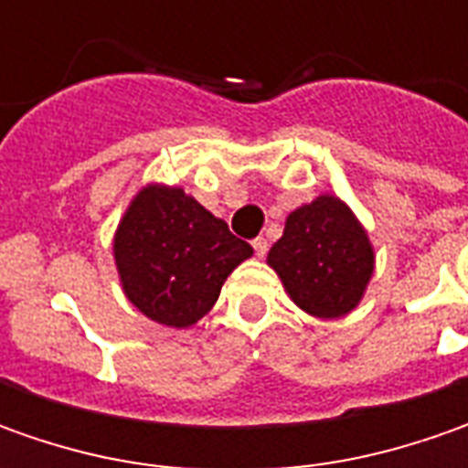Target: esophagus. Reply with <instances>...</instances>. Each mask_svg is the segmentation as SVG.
<instances>
[{
  "instance_id": "esophagus-1",
  "label": "esophagus",
  "mask_w": 468,
  "mask_h": 468,
  "mask_svg": "<svg viewBox=\"0 0 468 468\" xmlns=\"http://www.w3.org/2000/svg\"><path fill=\"white\" fill-rule=\"evenodd\" d=\"M252 247H255V255H258V258H262V255L268 252V239L258 237V239H252Z\"/></svg>"
}]
</instances>
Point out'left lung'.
Returning a JSON list of instances; mask_svg holds the SVG:
<instances>
[{
    "instance_id": "left-lung-1",
    "label": "left lung",
    "mask_w": 468,
    "mask_h": 468,
    "mask_svg": "<svg viewBox=\"0 0 468 468\" xmlns=\"http://www.w3.org/2000/svg\"><path fill=\"white\" fill-rule=\"evenodd\" d=\"M268 265L299 310L333 320L359 307L375 273V247L356 213L325 192L286 216Z\"/></svg>"
}]
</instances>
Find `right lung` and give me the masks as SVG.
<instances>
[{
	"label": "right lung",
	"instance_id": "right-lung-1",
	"mask_svg": "<svg viewBox=\"0 0 468 468\" xmlns=\"http://www.w3.org/2000/svg\"><path fill=\"white\" fill-rule=\"evenodd\" d=\"M114 265L124 297L148 320L189 328L203 320L252 247L237 239L182 187L148 182L114 231Z\"/></svg>",
	"mask_w": 468,
	"mask_h": 468
}]
</instances>
